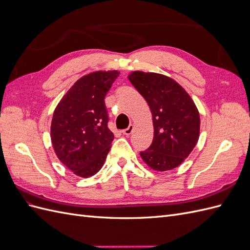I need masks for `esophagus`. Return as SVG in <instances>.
I'll return each instance as SVG.
<instances>
[{
  "instance_id": "34e87169",
  "label": "esophagus",
  "mask_w": 250,
  "mask_h": 250,
  "mask_svg": "<svg viewBox=\"0 0 250 250\" xmlns=\"http://www.w3.org/2000/svg\"><path fill=\"white\" fill-rule=\"evenodd\" d=\"M133 128H134V126H133L132 124H130L129 126H128V128H126V129H124V130L122 131V133L125 134V135H129V134L132 133Z\"/></svg>"
}]
</instances>
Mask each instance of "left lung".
Returning a JSON list of instances; mask_svg holds the SVG:
<instances>
[{
	"label": "left lung",
	"mask_w": 250,
	"mask_h": 250,
	"mask_svg": "<svg viewBox=\"0 0 250 250\" xmlns=\"http://www.w3.org/2000/svg\"><path fill=\"white\" fill-rule=\"evenodd\" d=\"M128 79L145 98L152 113L154 137L151 146L140 152L155 171H169L190 155L199 139L200 117L192 98L171 77L134 71Z\"/></svg>",
	"instance_id": "left-lung-1"
}]
</instances>
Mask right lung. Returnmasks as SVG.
Masks as SVG:
<instances>
[{
	"instance_id": "1",
	"label": "right lung",
	"mask_w": 250,
	"mask_h": 250,
	"mask_svg": "<svg viewBox=\"0 0 250 250\" xmlns=\"http://www.w3.org/2000/svg\"><path fill=\"white\" fill-rule=\"evenodd\" d=\"M120 72L96 71L78 79L53 112L51 141L55 154L75 175L87 178L100 171L113 133L108 129L104 98Z\"/></svg>"
}]
</instances>
